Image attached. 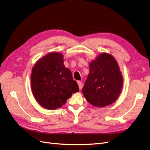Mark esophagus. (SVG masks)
Listing matches in <instances>:
<instances>
[{"mask_svg": "<svg viewBox=\"0 0 150 150\" xmlns=\"http://www.w3.org/2000/svg\"><path fill=\"white\" fill-rule=\"evenodd\" d=\"M78 86H79V89H81L83 88V84L82 83V82H81V81H78Z\"/></svg>", "mask_w": 150, "mask_h": 150, "instance_id": "esophagus-1", "label": "esophagus"}]
</instances>
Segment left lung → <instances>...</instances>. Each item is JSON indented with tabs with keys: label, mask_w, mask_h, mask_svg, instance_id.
Masks as SVG:
<instances>
[{
	"label": "left lung",
	"mask_w": 150,
	"mask_h": 150,
	"mask_svg": "<svg viewBox=\"0 0 150 150\" xmlns=\"http://www.w3.org/2000/svg\"><path fill=\"white\" fill-rule=\"evenodd\" d=\"M123 78L117 61L103 52L89 63V73L82 92L88 102L96 107L114 103L121 92Z\"/></svg>",
	"instance_id": "left-lung-1"
}]
</instances>
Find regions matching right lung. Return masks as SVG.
<instances>
[{
    "instance_id": "add662e5",
    "label": "right lung",
    "mask_w": 150,
    "mask_h": 150,
    "mask_svg": "<svg viewBox=\"0 0 150 150\" xmlns=\"http://www.w3.org/2000/svg\"><path fill=\"white\" fill-rule=\"evenodd\" d=\"M31 88L36 101L50 110L61 108L72 93L79 90L71 71L64 65L63 55L56 52L46 54L35 63Z\"/></svg>"
}]
</instances>
